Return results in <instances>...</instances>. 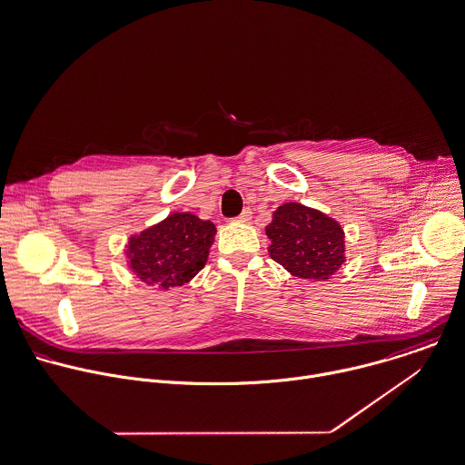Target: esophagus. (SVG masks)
Here are the masks:
<instances>
[{
  "mask_svg": "<svg viewBox=\"0 0 465 465\" xmlns=\"http://www.w3.org/2000/svg\"><path fill=\"white\" fill-rule=\"evenodd\" d=\"M235 221H239V223H248V221H252V210L246 208Z\"/></svg>",
  "mask_w": 465,
  "mask_h": 465,
  "instance_id": "obj_1",
  "label": "esophagus"
}]
</instances>
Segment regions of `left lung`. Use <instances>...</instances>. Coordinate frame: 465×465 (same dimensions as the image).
<instances>
[{
	"mask_svg": "<svg viewBox=\"0 0 465 465\" xmlns=\"http://www.w3.org/2000/svg\"><path fill=\"white\" fill-rule=\"evenodd\" d=\"M266 235L272 241L270 257L298 279L329 280L347 259L341 224L300 203L279 206Z\"/></svg>",
	"mask_w": 465,
	"mask_h": 465,
	"instance_id": "obj_1",
	"label": "left lung"
}]
</instances>
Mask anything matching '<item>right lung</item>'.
Returning <instances> with one entry per match:
<instances>
[{
    "label": "right lung",
    "mask_w": 465,
    "mask_h": 465,
    "mask_svg": "<svg viewBox=\"0 0 465 465\" xmlns=\"http://www.w3.org/2000/svg\"><path fill=\"white\" fill-rule=\"evenodd\" d=\"M215 224L190 212H174L127 241L129 270L147 285L180 287L206 264Z\"/></svg>",
    "instance_id": "1"
}]
</instances>
